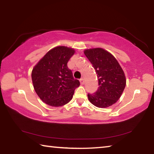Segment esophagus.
Returning a JSON list of instances; mask_svg holds the SVG:
<instances>
[{
	"label": "esophagus",
	"mask_w": 154,
	"mask_h": 154,
	"mask_svg": "<svg viewBox=\"0 0 154 154\" xmlns=\"http://www.w3.org/2000/svg\"><path fill=\"white\" fill-rule=\"evenodd\" d=\"M79 81H80V83H81V84H82V85H83L85 83V81H84V79H83V78H81Z\"/></svg>",
	"instance_id": "34e87169"
}]
</instances>
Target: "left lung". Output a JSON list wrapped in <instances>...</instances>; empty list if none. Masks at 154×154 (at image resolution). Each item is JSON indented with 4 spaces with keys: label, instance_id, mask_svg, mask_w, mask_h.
I'll use <instances>...</instances> for the list:
<instances>
[{
    "label": "left lung",
    "instance_id": "obj_1",
    "mask_svg": "<svg viewBox=\"0 0 154 154\" xmlns=\"http://www.w3.org/2000/svg\"><path fill=\"white\" fill-rule=\"evenodd\" d=\"M84 54L94 68L99 85L94 94H88V98L97 107H109L119 100L126 87L124 71L116 58L103 48L85 49Z\"/></svg>",
    "mask_w": 154,
    "mask_h": 154
}]
</instances>
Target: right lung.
<instances>
[{"instance_id":"right-lung-1","label":"right lung","mask_w":154,"mask_h":154,"mask_svg":"<svg viewBox=\"0 0 154 154\" xmlns=\"http://www.w3.org/2000/svg\"><path fill=\"white\" fill-rule=\"evenodd\" d=\"M75 52L71 48L56 47L34 66L31 75L34 89L47 105L56 107L66 105L79 86V80L74 79L67 66Z\"/></svg>"}]
</instances>
